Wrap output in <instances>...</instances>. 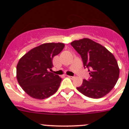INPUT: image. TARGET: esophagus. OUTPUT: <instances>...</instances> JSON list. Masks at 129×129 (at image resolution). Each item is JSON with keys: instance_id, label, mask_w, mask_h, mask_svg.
Returning a JSON list of instances; mask_svg holds the SVG:
<instances>
[{"instance_id": "1", "label": "esophagus", "mask_w": 129, "mask_h": 129, "mask_svg": "<svg viewBox=\"0 0 129 129\" xmlns=\"http://www.w3.org/2000/svg\"><path fill=\"white\" fill-rule=\"evenodd\" d=\"M69 78H70V79H74L75 78V76H68Z\"/></svg>"}]
</instances>
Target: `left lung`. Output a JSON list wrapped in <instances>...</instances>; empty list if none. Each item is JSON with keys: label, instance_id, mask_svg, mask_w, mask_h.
Wrapping results in <instances>:
<instances>
[{"label": "left lung", "instance_id": "obj_1", "mask_svg": "<svg viewBox=\"0 0 129 129\" xmlns=\"http://www.w3.org/2000/svg\"><path fill=\"white\" fill-rule=\"evenodd\" d=\"M71 45L81 55L90 76L88 80L84 79L77 90L91 98L106 96L119 78V69L115 56L106 47L88 38L74 41Z\"/></svg>", "mask_w": 129, "mask_h": 129}]
</instances>
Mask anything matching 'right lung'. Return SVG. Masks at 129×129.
I'll return each mask as SVG.
<instances>
[{"label":"right lung","mask_w":129,"mask_h":129,"mask_svg":"<svg viewBox=\"0 0 129 129\" xmlns=\"http://www.w3.org/2000/svg\"><path fill=\"white\" fill-rule=\"evenodd\" d=\"M63 43H45L29 50L19 60L16 77L19 85L29 96L44 100L58 90L62 79L49 72L53 58L64 48Z\"/></svg>","instance_id":"obj_1"}]
</instances>
